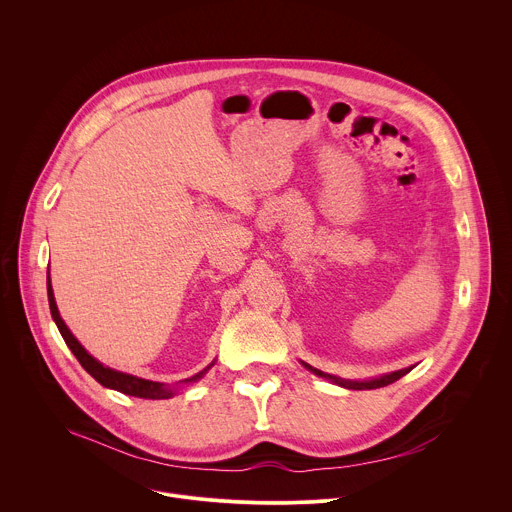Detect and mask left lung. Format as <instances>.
<instances>
[{"mask_svg":"<svg viewBox=\"0 0 512 512\" xmlns=\"http://www.w3.org/2000/svg\"><path fill=\"white\" fill-rule=\"evenodd\" d=\"M304 367H306V369H310L312 373H316L318 377H324V379H332L334 383H338V385H342V387H346V389H354V391L387 387V385H391V383L399 381L401 377H405V375H407V373L413 369V367H409V369H401V371H397V373H391V375H385V377H379V379H373V381H362V383H356V381H342V379H336V377H332V375H326V373H322V371H318V369H312L310 364H306V362H304Z\"/></svg>","mask_w":512,"mask_h":512,"instance_id":"8db88e82","label":"left lung"}]
</instances>
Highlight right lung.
I'll return each mask as SVG.
<instances>
[{
  "label": "right lung",
  "mask_w": 512,
  "mask_h": 512,
  "mask_svg": "<svg viewBox=\"0 0 512 512\" xmlns=\"http://www.w3.org/2000/svg\"><path fill=\"white\" fill-rule=\"evenodd\" d=\"M48 304H50V314L66 342V346L72 350V354L77 356V360L81 362V367L95 379L99 381L103 387H109V389H115L119 393H125V395H131V397H141V399H170L176 391L162 385V383H154V381H145V379H137L133 375H125V373H119V371H113L109 367H103V364L99 360H95L81 344L79 340L70 334V330L66 328V324L62 322L60 314H58V308H56V302H54V294H52V285H50V275H48ZM206 373V369L198 375H194L192 379H186V381H198L202 375Z\"/></svg>",
  "instance_id": "1"
}]
</instances>
